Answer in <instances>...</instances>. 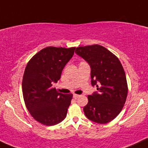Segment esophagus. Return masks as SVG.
<instances>
[{
    "label": "esophagus",
    "instance_id": "esophagus-1",
    "mask_svg": "<svg viewBox=\"0 0 148 148\" xmlns=\"http://www.w3.org/2000/svg\"><path fill=\"white\" fill-rule=\"evenodd\" d=\"M73 97H74V99H77V98L79 97L80 95H73Z\"/></svg>",
    "mask_w": 148,
    "mask_h": 148
}]
</instances>
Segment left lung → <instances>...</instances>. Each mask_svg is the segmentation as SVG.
<instances>
[{
	"mask_svg": "<svg viewBox=\"0 0 148 148\" xmlns=\"http://www.w3.org/2000/svg\"><path fill=\"white\" fill-rule=\"evenodd\" d=\"M75 53L90 65L92 85L98 90L87 97L85 115L97 123L111 122L122 111L127 96L122 64L114 53L98 44L77 47Z\"/></svg>",
	"mask_w": 148,
	"mask_h": 148,
	"instance_id": "1",
	"label": "left lung"
}]
</instances>
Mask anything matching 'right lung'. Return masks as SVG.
I'll return each instance as SVG.
<instances>
[{
    "mask_svg": "<svg viewBox=\"0 0 148 148\" xmlns=\"http://www.w3.org/2000/svg\"><path fill=\"white\" fill-rule=\"evenodd\" d=\"M75 49L48 46L26 65L22 81L23 99L31 115L42 125H55L66 116L73 95L59 93L52 85L59 80Z\"/></svg>",
    "mask_w": 148,
    "mask_h": 148,
    "instance_id": "obj_1",
    "label": "right lung"
}]
</instances>
